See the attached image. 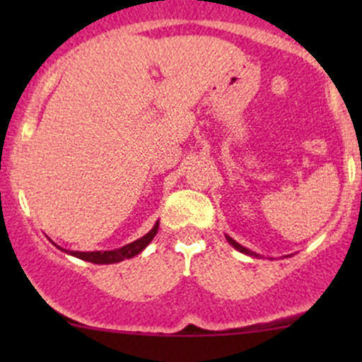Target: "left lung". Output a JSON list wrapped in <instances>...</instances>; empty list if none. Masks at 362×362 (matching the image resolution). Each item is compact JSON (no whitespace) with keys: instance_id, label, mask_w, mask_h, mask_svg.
Instances as JSON below:
<instances>
[{"instance_id":"left-lung-1","label":"left lung","mask_w":362,"mask_h":362,"mask_svg":"<svg viewBox=\"0 0 362 362\" xmlns=\"http://www.w3.org/2000/svg\"><path fill=\"white\" fill-rule=\"evenodd\" d=\"M226 238H228V242H230L231 245H233V247L236 248V250H240V252L247 253V255H255V253H253V252H250V250H248V248H245V247H242V245H240V243H236L233 238H230V236H226ZM255 257H257V255H255Z\"/></svg>"}]
</instances>
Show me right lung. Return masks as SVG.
<instances>
[{
    "instance_id": "right-lung-1",
    "label": "right lung",
    "mask_w": 362,
    "mask_h": 362,
    "mask_svg": "<svg viewBox=\"0 0 362 362\" xmlns=\"http://www.w3.org/2000/svg\"><path fill=\"white\" fill-rule=\"evenodd\" d=\"M158 233V223L153 226V230L143 236V238L136 240V242L126 245V247L117 248V250H109V252H69L71 255L78 257V259L91 262V264H115V262L132 259L134 255H138L139 252H143L148 247V243L155 238Z\"/></svg>"
}]
</instances>
